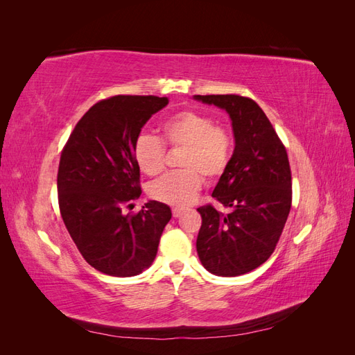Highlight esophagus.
I'll return each mask as SVG.
<instances>
[{"label": "esophagus", "instance_id": "1", "mask_svg": "<svg viewBox=\"0 0 355 355\" xmlns=\"http://www.w3.org/2000/svg\"><path fill=\"white\" fill-rule=\"evenodd\" d=\"M182 211H184L182 209H173V210H171V213H173V218H180Z\"/></svg>", "mask_w": 355, "mask_h": 355}]
</instances>
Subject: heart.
Returning a JSON list of instances; mask_svg holds the SVG:
<instances>
[{
    "label": "heart",
    "mask_w": 355,
    "mask_h": 355,
    "mask_svg": "<svg viewBox=\"0 0 355 355\" xmlns=\"http://www.w3.org/2000/svg\"><path fill=\"white\" fill-rule=\"evenodd\" d=\"M161 133L166 145L182 148L179 155L182 170L154 180L148 187V194L168 206L187 207L198 196L202 176L216 180L225 173L231 159V136L225 128L218 127L211 116L194 110L171 115L163 123ZM163 142L153 135H141L136 139L133 157L142 173L155 176L164 168Z\"/></svg>",
    "instance_id": "b5f03b06"
}]
</instances>
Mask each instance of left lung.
Here are the masks:
<instances>
[{
	"label": "left lung",
	"mask_w": 355,
	"mask_h": 355,
	"mask_svg": "<svg viewBox=\"0 0 355 355\" xmlns=\"http://www.w3.org/2000/svg\"><path fill=\"white\" fill-rule=\"evenodd\" d=\"M227 111L235 148L213 197L231 213L197 209L201 228L197 253L214 275L237 277L268 261L292 207V173L286 148L261 106L237 94L194 96Z\"/></svg>",
	"instance_id": "obj_1"
}]
</instances>
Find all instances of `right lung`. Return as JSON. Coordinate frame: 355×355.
Returning a JSON list of instances; mask_svg holds the SVG:
<instances>
[{"instance_id":"obj_1","label":"right lung","mask_w":355,"mask_h":355,"mask_svg":"<svg viewBox=\"0 0 355 355\" xmlns=\"http://www.w3.org/2000/svg\"><path fill=\"white\" fill-rule=\"evenodd\" d=\"M167 103L157 96L101 101L83 115L62 151L58 194L63 223L84 259L106 275L133 277L151 266L171 219L167 204L155 200L137 214L123 213L142 194L136 139Z\"/></svg>"}]
</instances>
